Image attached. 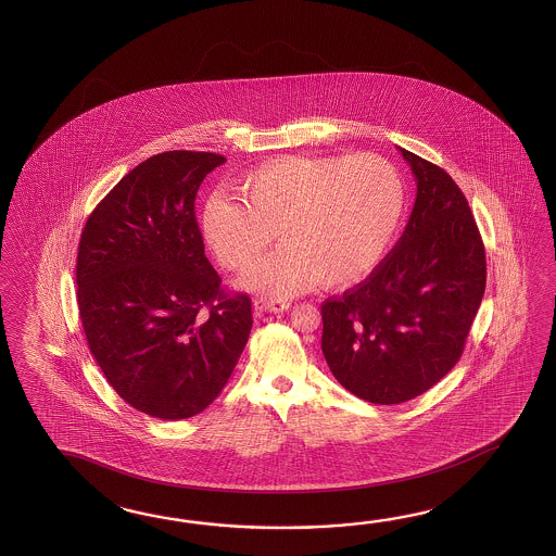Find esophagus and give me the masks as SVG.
<instances>
[{
    "mask_svg": "<svg viewBox=\"0 0 556 556\" xmlns=\"http://www.w3.org/2000/svg\"><path fill=\"white\" fill-rule=\"evenodd\" d=\"M292 306L290 300H273V298H258L254 300V309L256 314H266V312H283Z\"/></svg>",
    "mask_w": 556,
    "mask_h": 556,
    "instance_id": "34e87169",
    "label": "esophagus"
}]
</instances>
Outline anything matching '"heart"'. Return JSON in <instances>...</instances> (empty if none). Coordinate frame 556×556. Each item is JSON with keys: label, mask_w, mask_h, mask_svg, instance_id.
<instances>
[{"label": "heart", "mask_w": 556, "mask_h": 556, "mask_svg": "<svg viewBox=\"0 0 556 556\" xmlns=\"http://www.w3.org/2000/svg\"><path fill=\"white\" fill-rule=\"evenodd\" d=\"M238 197L206 201L204 238L223 266L244 273L278 230L282 249L244 280L274 295L362 282L390 249L405 201L400 173L378 154L278 156L250 170Z\"/></svg>", "instance_id": "b5f03b06"}]
</instances>
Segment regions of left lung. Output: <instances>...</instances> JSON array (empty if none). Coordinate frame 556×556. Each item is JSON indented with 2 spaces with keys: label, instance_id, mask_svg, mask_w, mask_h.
Listing matches in <instances>:
<instances>
[{
  "label": "left lung",
  "instance_id": "left-lung-1",
  "mask_svg": "<svg viewBox=\"0 0 556 556\" xmlns=\"http://www.w3.org/2000/svg\"><path fill=\"white\" fill-rule=\"evenodd\" d=\"M417 180L409 223L364 282L321 304V352L359 400L393 405L459 362L486 283L483 238L455 180L400 147Z\"/></svg>",
  "mask_w": 556,
  "mask_h": 556
}]
</instances>
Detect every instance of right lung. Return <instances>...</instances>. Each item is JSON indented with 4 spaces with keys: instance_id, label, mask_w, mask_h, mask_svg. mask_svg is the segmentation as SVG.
<instances>
[{
    "instance_id": "add662e5",
    "label": "right lung",
    "mask_w": 556,
    "mask_h": 556,
    "mask_svg": "<svg viewBox=\"0 0 556 556\" xmlns=\"http://www.w3.org/2000/svg\"><path fill=\"white\" fill-rule=\"evenodd\" d=\"M223 163V154H154L94 206L79 240L89 350L118 397L159 419L204 412L249 342L252 302L220 288L194 216L202 180Z\"/></svg>"
}]
</instances>
